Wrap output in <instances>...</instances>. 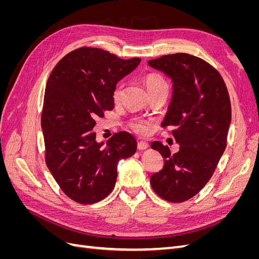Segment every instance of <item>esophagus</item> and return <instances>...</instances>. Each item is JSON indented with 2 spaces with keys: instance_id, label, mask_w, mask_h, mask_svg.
<instances>
[{
  "instance_id": "obj_1",
  "label": "esophagus",
  "mask_w": 259,
  "mask_h": 259,
  "mask_svg": "<svg viewBox=\"0 0 259 259\" xmlns=\"http://www.w3.org/2000/svg\"><path fill=\"white\" fill-rule=\"evenodd\" d=\"M149 147V145L145 142H138L137 143V148L138 150H145V149H147Z\"/></svg>"
}]
</instances>
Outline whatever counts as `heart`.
Returning <instances> with one entry per match:
<instances>
[{"mask_svg":"<svg viewBox=\"0 0 259 259\" xmlns=\"http://www.w3.org/2000/svg\"><path fill=\"white\" fill-rule=\"evenodd\" d=\"M143 81H144V84L149 93V95L160 89L167 88V83H166L165 79H164L161 74L156 73V72L147 73L144 76ZM122 94H123V84L122 83L116 84L115 88L112 91V100L114 101V103H119L122 98ZM128 126L133 132H135L136 134L146 136L151 132L152 121L146 120V119H140V117H135V119H132L128 122Z\"/></svg>","mask_w":259,"mask_h":259,"instance_id":"obj_1","label":"heart"}]
</instances>
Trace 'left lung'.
Wrapping results in <instances>:
<instances>
[{"instance_id":"left-lung-1","label":"left lung","mask_w":259,"mask_h":259,"mask_svg":"<svg viewBox=\"0 0 259 259\" xmlns=\"http://www.w3.org/2000/svg\"><path fill=\"white\" fill-rule=\"evenodd\" d=\"M148 64L173 80V98L162 127H173L171 135L180 145L170 154L167 146L151 144L164 165L150 184L162 199L182 203L203 189L225 151L231 121L229 93L221 73L193 55H164Z\"/></svg>"}]
</instances>
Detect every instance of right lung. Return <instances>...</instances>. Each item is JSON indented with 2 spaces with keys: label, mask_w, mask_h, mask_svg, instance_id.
<instances>
[{
  "label": "right lung",
  "mask_w": 259,
  "mask_h": 259,
  "mask_svg": "<svg viewBox=\"0 0 259 259\" xmlns=\"http://www.w3.org/2000/svg\"><path fill=\"white\" fill-rule=\"evenodd\" d=\"M140 60L83 46L62 57L46 83L41 115L46 165L67 197L81 204L105 199L114 188L117 162L136 151L127 132L115 133L103 147L92 130L97 116L113 109L116 83Z\"/></svg>",
  "instance_id": "right-lung-1"
}]
</instances>
